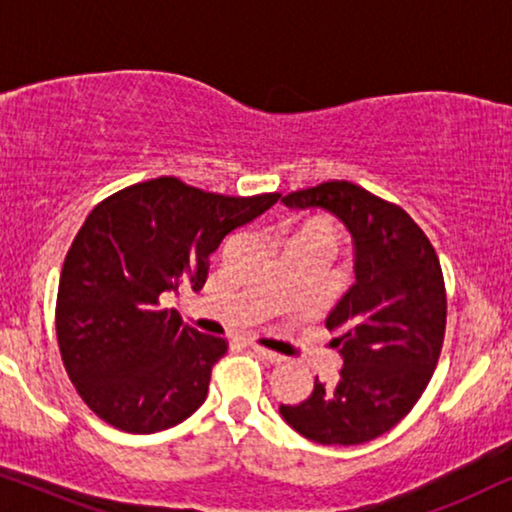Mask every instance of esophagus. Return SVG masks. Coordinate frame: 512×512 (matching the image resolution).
Listing matches in <instances>:
<instances>
[{
	"mask_svg": "<svg viewBox=\"0 0 512 512\" xmlns=\"http://www.w3.org/2000/svg\"><path fill=\"white\" fill-rule=\"evenodd\" d=\"M251 349H254V352H256L258 356H263V359L270 361V363H284V361H286V356L277 354V352H270V349H265V347H261V345H251Z\"/></svg>",
	"mask_w": 512,
	"mask_h": 512,
	"instance_id": "obj_1",
	"label": "esophagus"
}]
</instances>
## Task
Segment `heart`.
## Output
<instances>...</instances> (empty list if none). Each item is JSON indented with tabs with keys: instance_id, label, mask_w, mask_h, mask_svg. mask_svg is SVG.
<instances>
[{
	"instance_id": "heart-1",
	"label": "heart",
	"mask_w": 512,
	"mask_h": 512,
	"mask_svg": "<svg viewBox=\"0 0 512 512\" xmlns=\"http://www.w3.org/2000/svg\"><path fill=\"white\" fill-rule=\"evenodd\" d=\"M296 235H300V237H319V240H326L328 244H333V247H335V242H338V228H335V223L328 221V219L305 221L303 226L296 230Z\"/></svg>"
}]
</instances>
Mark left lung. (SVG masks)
Here are the masks:
<instances>
[{"label":"left lung","mask_w":512,"mask_h":512,"mask_svg":"<svg viewBox=\"0 0 512 512\" xmlns=\"http://www.w3.org/2000/svg\"><path fill=\"white\" fill-rule=\"evenodd\" d=\"M286 207L326 209L356 247V284L328 314L345 366L335 384L314 380L286 424L321 445L368 443L401 422L424 394L445 340L447 296L436 249L396 202L345 179L284 195Z\"/></svg>","instance_id":"1"}]
</instances>
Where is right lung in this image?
Returning <instances> with one entry per match:
<instances>
[{
  "label": "right lung",
  "mask_w": 512,
  "mask_h": 512,
  "mask_svg": "<svg viewBox=\"0 0 512 512\" xmlns=\"http://www.w3.org/2000/svg\"><path fill=\"white\" fill-rule=\"evenodd\" d=\"M282 193H209L177 177L139 181L93 207L60 272L55 333L83 403L128 433H156L205 403L228 342L181 324L160 300L200 291L209 254Z\"/></svg>",
  "instance_id": "right-lung-1"
}]
</instances>
